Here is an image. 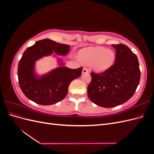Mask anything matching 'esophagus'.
Listing matches in <instances>:
<instances>
[{
  "instance_id": "1",
  "label": "esophagus",
  "mask_w": 154,
  "mask_h": 154,
  "mask_svg": "<svg viewBox=\"0 0 154 154\" xmlns=\"http://www.w3.org/2000/svg\"><path fill=\"white\" fill-rule=\"evenodd\" d=\"M88 69L86 68V67H83V71H82V73L83 74H86L88 72Z\"/></svg>"
}]
</instances>
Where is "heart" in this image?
Instances as JSON below:
<instances>
[{"mask_svg": "<svg viewBox=\"0 0 154 154\" xmlns=\"http://www.w3.org/2000/svg\"><path fill=\"white\" fill-rule=\"evenodd\" d=\"M79 60L85 65H92L97 71H103L112 65L115 59L113 51L103 47L83 49L78 54Z\"/></svg>", "mask_w": 154, "mask_h": 154, "instance_id": "obj_1", "label": "heart"}]
</instances>
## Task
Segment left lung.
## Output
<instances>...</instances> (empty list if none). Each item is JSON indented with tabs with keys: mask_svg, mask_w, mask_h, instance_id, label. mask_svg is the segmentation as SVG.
Segmentation results:
<instances>
[{
	"mask_svg": "<svg viewBox=\"0 0 154 154\" xmlns=\"http://www.w3.org/2000/svg\"><path fill=\"white\" fill-rule=\"evenodd\" d=\"M112 45L116 51L115 63L103 72H91L87 87L90 100L105 108L122 105L131 98L141 77L137 56L123 44Z\"/></svg>",
	"mask_w": 154,
	"mask_h": 154,
	"instance_id": "1",
	"label": "left lung"
}]
</instances>
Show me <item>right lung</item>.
<instances>
[{"label":"right lung","mask_w":154,"mask_h":154,"mask_svg":"<svg viewBox=\"0 0 154 154\" xmlns=\"http://www.w3.org/2000/svg\"><path fill=\"white\" fill-rule=\"evenodd\" d=\"M69 45L44 39L27 48L18 63V83L24 94L35 103L49 105L58 103L66 96L71 82L81 76L83 67L75 69L59 67L40 78L34 72L35 61L54 52L58 55H66ZM59 61L61 62L62 60Z\"/></svg>","instance_id":"1"}]
</instances>
